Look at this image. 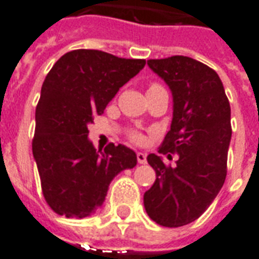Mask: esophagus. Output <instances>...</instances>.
Returning a JSON list of instances; mask_svg holds the SVG:
<instances>
[{
	"mask_svg": "<svg viewBox=\"0 0 259 259\" xmlns=\"http://www.w3.org/2000/svg\"><path fill=\"white\" fill-rule=\"evenodd\" d=\"M137 161H139V163H147L146 152H137Z\"/></svg>",
	"mask_w": 259,
	"mask_h": 259,
	"instance_id": "1",
	"label": "esophagus"
}]
</instances>
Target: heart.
<instances>
[{
    "label": "heart",
    "instance_id": "b5f03b06",
    "mask_svg": "<svg viewBox=\"0 0 259 259\" xmlns=\"http://www.w3.org/2000/svg\"><path fill=\"white\" fill-rule=\"evenodd\" d=\"M157 87H161V85L154 83V84H151L150 87H148V90H151V89H157ZM132 139H133L135 141H141L143 140V136H141L140 133H133V135H132Z\"/></svg>",
    "mask_w": 259,
    "mask_h": 259
}]
</instances>
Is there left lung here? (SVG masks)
<instances>
[{
  "mask_svg": "<svg viewBox=\"0 0 259 259\" xmlns=\"http://www.w3.org/2000/svg\"><path fill=\"white\" fill-rule=\"evenodd\" d=\"M168 84L174 98L172 123L159 154L176 152L175 168L150 154L157 179L144 193V208L154 222L179 228L200 218L226 179L232 139L230 104L218 73L189 57L147 61Z\"/></svg>",
  "mask_w": 259,
  "mask_h": 259,
  "instance_id": "left-lung-1",
  "label": "left lung"
}]
</instances>
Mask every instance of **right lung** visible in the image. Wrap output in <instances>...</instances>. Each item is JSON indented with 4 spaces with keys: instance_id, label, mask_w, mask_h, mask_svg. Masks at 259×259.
I'll return each instance as SVG.
<instances>
[{
    "instance_id": "1",
    "label": "right lung",
    "mask_w": 259,
    "mask_h": 259,
    "mask_svg": "<svg viewBox=\"0 0 259 259\" xmlns=\"http://www.w3.org/2000/svg\"><path fill=\"white\" fill-rule=\"evenodd\" d=\"M144 65V59L74 50L48 72L31 147L44 198L58 215H93L104 204L113 178L136 166V152L123 144L97 150L87 126Z\"/></svg>"
}]
</instances>
